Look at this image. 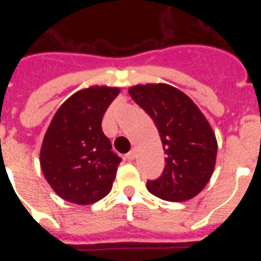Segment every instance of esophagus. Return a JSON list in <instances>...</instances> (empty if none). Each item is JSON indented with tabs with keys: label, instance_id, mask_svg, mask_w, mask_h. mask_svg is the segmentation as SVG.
<instances>
[{
	"label": "esophagus",
	"instance_id": "34e87169",
	"mask_svg": "<svg viewBox=\"0 0 261 261\" xmlns=\"http://www.w3.org/2000/svg\"><path fill=\"white\" fill-rule=\"evenodd\" d=\"M125 156H126V159H129V161H133V159L136 158V150H135V149H133V150L129 151V153L126 154Z\"/></svg>",
	"mask_w": 261,
	"mask_h": 261
}]
</instances>
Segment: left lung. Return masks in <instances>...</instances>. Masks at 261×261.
<instances>
[{"mask_svg":"<svg viewBox=\"0 0 261 261\" xmlns=\"http://www.w3.org/2000/svg\"><path fill=\"white\" fill-rule=\"evenodd\" d=\"M129 95L153 119L166 154L163 172L147 180V191L166 201L199 195L216 165L217 140L208 120L191 98L170 85H138Z\"/></svg>","mask_w":261,"mask_h":261,"instance_id":"left-lung-1","label":"left lung"}]
</instances>
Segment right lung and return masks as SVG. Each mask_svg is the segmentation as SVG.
<instances>
[{
    "mask_svg": "<svg viewBox=\"0 0 261 261\" xmlns=\"http://www.w3.org/2000/svg\"><path fill=\"white\" fill-rule=\"evenodd\" d=\"M119 93L106 86L81 90L53 116L41 145L40 166L61 199L89 205L110 193L121 158L111 150L102 119Z\"/></svg>",
    "mask_w": 261,
    "mask_h": 261,
    "instance_id": "obj_1",
    "label": "right lung"
}]
</instances>
